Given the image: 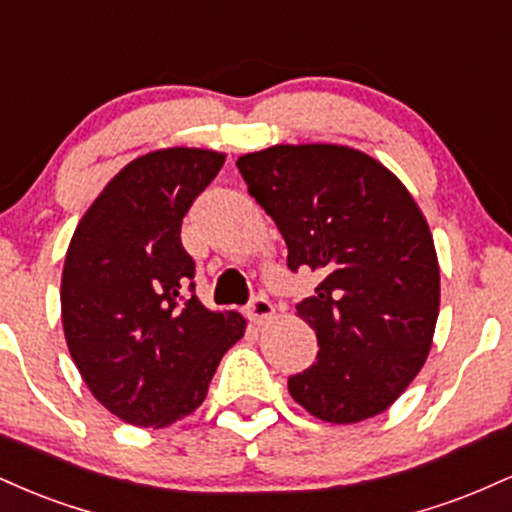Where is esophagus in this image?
<instances>
[{"label":"esophagus","mask_w":512,"mask_h":512,"mask_svg":"<svg viewBox=\"0 0 512 512\" xmlns=\"http://www.w3.org/2000/svg\"><path fill=\"white\" fill-rule=\"evenodd\" d=\"M248 315H250V320L255 322V325H262V322L272 320V317H274V305H272V301H269V298L255 296L248 305Z\"/></svg>","instance_id":"obj_1"}]
</instances>
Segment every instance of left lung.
Returning a JSON list of instances; mask_svg holds the SVG:
<instances>
[{
    "instance_id": "left-lung-1",
    "label": "left lung",
    "mask_w": 512,
    "mask_h": 512,
    "mask_svg": "<svg viewBox=\"0 0 512 512\" xmlns=\"http://www.w3.org/2000/svg\"><path fill=\"white\" fill-rule=\"evenodd\" d=\"M236 166L289 248L291 272H320L296 305L317 361L289 392L330 424L390 407L426 363L440 308L436 245L414 197L383 163L339 144H279Z\"/></svg>"
}]
</instances>
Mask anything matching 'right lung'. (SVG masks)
<instances>
[{"label": "right lung", "mask_w": 512, "mask_h": 512, "mask_svg": "<svg viewBox=\"0 0 512 512\" xmlns=\"http://www.w3.org/2000/svg\"><path fill=\"white\" fill-rule=\"evenodd\" d=\"M226 156L158 149L127 163L76 226L62 269V327L81 378L117 419L163 428L207 397L245 317L204 308L180 226Z\"/></svg>", "instance_id": "add662e5"}]
</instances>
